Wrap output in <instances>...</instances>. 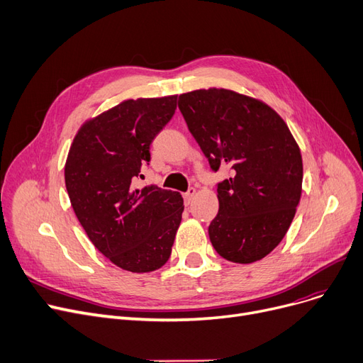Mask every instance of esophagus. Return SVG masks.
Returning <instances> with one entry per match:
<instances>
[{"mask_svg":"<svg viewBox=\"0 0 363 363\" xmlns=\"http://www.w3.org/2000/svg\"><path fill=\"white\" fill-rule=\"evenodd\" d=\"M195 194H196V191H195L194 187H191V189H189V191H187L186 194H183V198H184V203H186V205H189V203L192 202V199H194Z\"/></svg>","mask_w":363,"mask_h":363,"instance_id":"esophagus-1","label":"esophagus"}]
</instances>
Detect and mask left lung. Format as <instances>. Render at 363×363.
<instances>
[{"label": "left lung", "mask_w": 363, "mask_h": 363, "mask_svg": "<svg viewBox=\"0 0 363 363\" xmlns=\"http://www.w3.org/2000/svg\"><path fill=\"white\" fill-rule=\"evenodd\" d=\"M187 128L210 162L232 167L217 184L218 214L208 228L214 250L229 262L262 260L279 245L301 196L300 147L266 103L224 89L179 96Z\"/></svg>", "instance_id": "obj_1"}]
</instances>
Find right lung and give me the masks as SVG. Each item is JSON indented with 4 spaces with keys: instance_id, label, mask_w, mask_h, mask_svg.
<instances>
[{
    "instance_id": "add662e5",
    "label": "right lung",
    "mask_w": 363,
    "mask_h": 363,
    "mask_svg": "<svg viewBox=\"0 0 363 363\" xmlns=\"http://www.w3.org/2000/svg\"><path fill=\"white\" fill-rule=\"evenodd\" d=\"M176 108V96L125 100L87 121L69 149L65 183L75 216L93 245L128 272L162 267L180 226L179 192L134 184Z\"/></svg>"
}]
</instances>
